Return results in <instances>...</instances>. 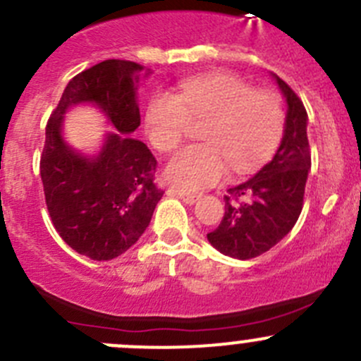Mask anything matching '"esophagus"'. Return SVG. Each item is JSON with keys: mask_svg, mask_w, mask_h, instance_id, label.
<instances>
[{"mask_svg": "<svg viewBox=\"0 0 361 361\" xmlns=\"http://www.w3.org/2000/svg\"><path fill=\"white\" fill-rule=\"evenodd\" d=\"M170 192L176 196H179L182 202H185V203H195L196 200H198V195H195V192L182 191V189H170Z\"/></svg>", "mask_w": 361, "mask_h": 361, "instance_id": "1", "label": "esophagus"}]
</instances>
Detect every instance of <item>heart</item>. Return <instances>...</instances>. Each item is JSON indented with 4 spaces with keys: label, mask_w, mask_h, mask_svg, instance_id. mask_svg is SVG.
Listing matches in <instances>:
<instances>
[{
    "label": "heart",
    "mask_w": 361,
    "mask_h": 361,
    "mask_svg": "<svg viewBox=\"0 0 361 361\" xmlns=\"http://www.w3.org/2000/svg\"><path fill=\"white\" fill-rule=\"evenodd\" d=\"M189 119H209L205 144L189 145L165 166V177L182 191L217 184L233 170H258L279 147L284 133L283 102L272 91H256L230 73H205L179 85L177 94L158 92L145 114V131L158 151L170 152L184 140Z\"/></svg>",
    "instance_id": "obj_1"
}]
</instances>
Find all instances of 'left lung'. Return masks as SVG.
I'll list each match as a JSON object with an SVG mask.
<instances>
[{
	"label": "left lung",
	"instance_id": "left-lung-1",
	"mask_svg": "<svg viewBox=\"0 0 361 361\" xmlns=\"http://www.w3.org/2000/svg\"><path fill=\"white\" fill-rule=\"evenodd\" d=\"M288 103L284 137L270 163L244 184L228 189L219 226L207 233L223 255L251 259L283 240L303 207L310 170L307 112L297 92L274 75Z\"/></svg>",
	"mask_w": 361,
	"mask_h": 361
}]
</instances>
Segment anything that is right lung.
Masks as SVG:
<instances>
[{"label":"right lung","instance_id":"obj_1","mask_svg":"<svg viewBox=\"0 0 361 361\" xmlns=\"http://www.w3.org/2000/svg\"><path fill=\"white\" fill-rule=\"evenodd\" d=\"M142 70L133 61L106 59L75 75L45 128L40 176L49 216L71 249L96 262L126 252L165 192L154 184L158 161L152 152L130 137L140 126ZM77 102L98 104L118 130L94 159L71 152L60 137L63 112Z\"/></svg>","mask_w":361,"mask_h":361}]
</instances>
